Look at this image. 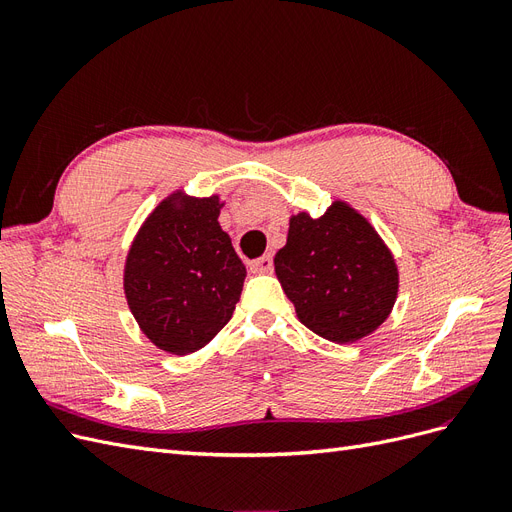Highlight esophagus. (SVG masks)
Listing matches in <instances>:
<instances>
[{
  "mask_svg": "<svg viewBox=\"0 0 512 512\" xmlns=\"http://www.w3.org/2000/svg\"><path fill=\"white\" fill-rule=\"evenodd\" d=\"M252 273H269L273 269V256L271 254H265L262 258L254 260L250 265Z\"/></svg>",
  "mask_w": 512,
  "mask_h": 512,
  "instance_id": "esophagus-1",
  "label": "esophagus"
}]
</instances>
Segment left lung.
Masks as SVG:
<instances>
[{"label": "left lung", "mask_w": 512, "mask_h": 512, "mask_svg": "<svg viewBox=\"0 0 512 512\" xmlns=\"http://www.w3.org/2000/svg\"><path fill=\"white\" fill-rule=\"evenodd\" d=\"M273 265L297 318L333 344L374 333L397 301L393 252L346 200H333L320 218L290 215L286 245Z\"/></svg>", "instance_id": "left-lung-1"}]
</instances>
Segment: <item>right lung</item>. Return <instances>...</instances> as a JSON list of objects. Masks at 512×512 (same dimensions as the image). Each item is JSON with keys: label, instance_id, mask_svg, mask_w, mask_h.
<instances>
[{"label": "right lung", "instance_id": "right-lung-1", "mask_svg": "<svg viewBox=\"0 0 512 512\" xmlns=\"http://www.w3.org/2000/svg\"><path fill=\"white\" fill-rule=\"evenodd\" d=\"M218 194H168L138 228L123 265L128 307L168 354L205 348L232 318L245 267L218 218Z\"/></svg>", "mask_w": 512, "mask_h": 512}]
</instances>
